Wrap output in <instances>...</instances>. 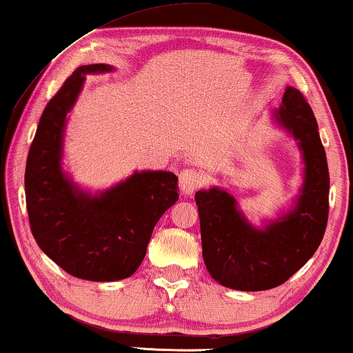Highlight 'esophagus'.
<instances>
[{
	"instance_id": "esophagus-1",
	"label": "esophagus",
	"mask_w": 353,
	"mask_h": 353,
	"mask_svg": "<svg viewBox=\"0 0 353 353\" xmlns=\"http://www.w3.org/2000/svg\"><path fill=\"white\" fill-rule=\"evenodd\" d=\"M204 183V176L194 168H185L180 173V190L185 196H191Z\"/></svg>"
}]
</instances>
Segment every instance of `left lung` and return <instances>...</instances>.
I'll list each match as a JSON object with an SVG mask.
<instances>
[{
  "label": "left lung",
  "instance_id": "left-lung-1",
  "mask_svg": "<svg viewBox=\"0 0 353 353\" xmlns=\"http://www.w3.org/2000/svg\"><path fill=\"white\" fill-rule=\"evenodd\" d=\"M273 119L297 139L303 185L291 212L255 228L236 199L220 188L196 192L202 257L210 276L238 291H267L305 265L325 236L330 214V172L318 123L301 91L288 86Z\"/></svg>",
  "mask_w": 353,
  "mask_h": 353
}]
</instances>
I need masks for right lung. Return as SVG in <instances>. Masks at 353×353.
Wrapping results in <instances>:
<instances>
[{
	"mask_svg": "<svg viewBox=\"0 0 353 353\" xmlns=\"http://www.w3.org/2000/svg\"><path fill=\"white\" fill-rule=\"evenodd\" d=\"M108 64L80 65L43 110L26 167V201L33 238L72 276L119 281L141 265L152 230L178 201L172 172H134L101 194L77 188L62 172L67 114L85 77L110 72Z\"/></svg>",
	"mask_w": 353,
	"mask_h": 353,
	"instance_id": "right-lung-1",
	"label": "right lung"
}]
</instances>
